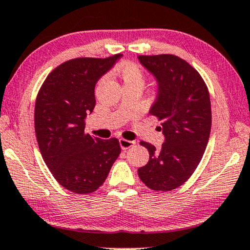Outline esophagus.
Instances as JSON below:
<instances>
[{
	"label": "esophagus",
	"mask_w": 250,
	"mask_h": 250,
	"mask_svg": "<svg viewBox=\"0 0 250 250\" xmlns=\"http://www.w3.org/2000/svg\"><path fill=\"white\" fill-rule=\"evenodd\" d=\"M119 143H120V146H121L122 149H128V148L132 147V146L136 144L135 141H128V139H123V138L120 139Z\"/></svg>",
	"instance_id": "1"
}]
</instances>
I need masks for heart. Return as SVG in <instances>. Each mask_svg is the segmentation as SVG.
<instances>
[{
    "label": "heart",
    "instance_id": "heart-1",
    "mask_svg": "<svg viewBox=\"0 0 250 250\" xmlns=\"http://www.w3.org/2000/svg\"><path fill=\"white\" fill-rule=\"evenodd\" d=\"M123 81V84H134V83H141L143 84V72L137 64L132 62H123L115 69Z\"/></svg>",
    "mask_w": 250,
    "mask_h": 250
}]
</instances>
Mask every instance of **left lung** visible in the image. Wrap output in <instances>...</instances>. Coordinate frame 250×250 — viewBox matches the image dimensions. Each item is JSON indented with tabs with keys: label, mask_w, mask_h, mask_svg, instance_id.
I'll return each instance as SVG.
<instances>
[{
	"label": "left lung",
	"mask_w": 250,
	"mask_h": 250,
	"mask_svg": "<svg viewBox=\"0 0 250 250\" xmlns=\"http://www.w3.org/2000/svg\"><path fill=\"white\" fill-rule=\"evenodd\" d=\"M138 59L158 82L149 114L162 122L165 136L160 148L141 142L149 160L138 169V176L151 189L171 191L191 177L207 147L211 128L209 91L197 69L177 56H138Z\"/></svg>",
	"instance_id": "left-lung-1"
}]
</instances>
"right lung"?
<instances>
[{
	"instance_id": "right-lung-1",
	"label": "right lung",
	"mask_w": 250,
	"mask_h": 250,
	"mask_svg": "<svg viewBox=\"0 0 250 250\" xmlns=\"http://www.w3.org/2000/svg\"><path fill=\"white\" fill-rule=\"evenodd\" d=\"M121 57L62 62L46 76L36 97L34 125L42 158L56 181L78 194L102 186L121 153L116 138L84 132L86 114L96 105V83Z\"/></svg>"
}]
</instances>
